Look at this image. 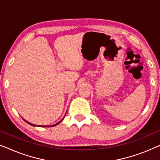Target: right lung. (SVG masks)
I'll return each instance as SVG.
<instances>
[{"label": "right lung", "mask_w": 160, "mask_h": 160, "mask_svg": "<svg viewBox=\"0 0 160 160\" xmlns=\"http://www.w3.org/2000/svg\"><path fill=\"white\" fill-rule=\"evenodd\" d=\"M64 118H65V117H63V119H64ZM63 119H62V120H60V122H58V123H56L55 124H52V125H36V124H33L30 123V122H27V121H26V120H25V119H24V121H25V122H27V123H28V124H30V125H31V126H33V127H42V128H50V127H54V126L58 125V124H60V122L62 121V120H63Z\"/></svg>", "instance_id": "add662e5"}]
</instances>
